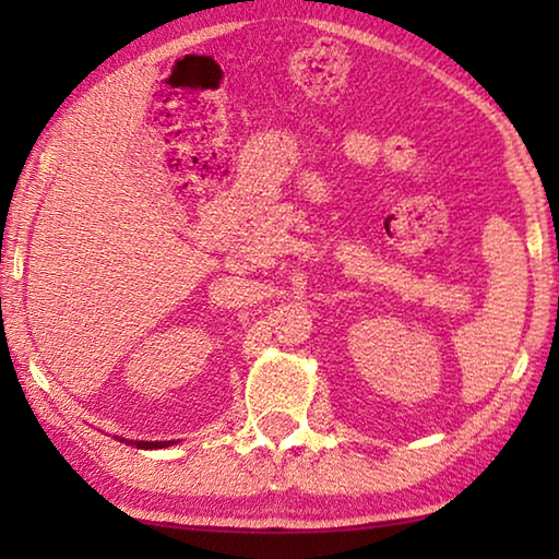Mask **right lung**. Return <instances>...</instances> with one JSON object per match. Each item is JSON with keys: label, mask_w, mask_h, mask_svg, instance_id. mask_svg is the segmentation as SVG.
Wrapping results in <instances>:
<instances>
[{"label": "right lung", "mask_w": 559, "mask_h": 559, "mask_svg": "<svg viewBox=\"0 0 559 559\" xmlns=\"http://www.w3.org/2000/svg\"><path fill=\"white\" fill-rule=\"evenodd\" d=\"M120 441H126V439H120ZM128 443H135L138 449H165L173 441H128Z\"/></svg>", "instance_id": "add662e5"}]
</instances>
